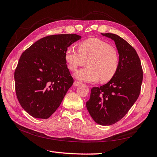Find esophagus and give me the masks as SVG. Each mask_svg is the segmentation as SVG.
I'll return each mask as SVG.
<instances>
[{"mask_svg": "<svg viewBox=\"0 0 157 157\" xmlns=\"http://www.w3.org/2000/svg\"><path fill=\"white\" fill-rule=\"evenodd\" d=\"M80 84H81L80 82H79L78 81H75V82H74V83H73V85L75 86H79V85H80Z\"/></svg>", "mask_w": 157, "mask_h": 157, "instance_id": "obj_1", "label": "esophagus"}]
</instances>
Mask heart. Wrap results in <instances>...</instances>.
I'll list each match as a JSON object with an SVG mask.
<instances>
[{
  "instance_id": "heart-1",
  "label": "heart",
  "mask_w": 157,
  "mask_h": 157,
  "mask_svg": "<svg viewBox=\"0 0 157 157\" xmlns=\"http://www.w3.org/2000/svg\"><path fill=\"white\" fill-rule=\"evenodd\" d=\"M78 51L68 47L64 52V58L68 68L75 71L87 62V68L74 73L78 80L84 82H107L117 73L119 56L117 50L107 42L98 38H90L78 45Z\"/></svg>"
}]
</instances>
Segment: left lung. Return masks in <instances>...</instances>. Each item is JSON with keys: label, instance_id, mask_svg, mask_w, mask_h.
<instances>
[{"label": "left lung", "instance_id": "1", "mask_svg": "<svg viewBox=\"0 0 157 157\" xmlns=\"http://www.w3.org/2000/svg\"><path fill=\"white\" fill-rule=\"evenodd\" d=\"M114 41L119 55L115 76L107 84L91 89L86 108L95 123L108 126L121 120L139 96L143 82L140 60L135 49L118 35L101 33Z\"/></svg>", "mask_w": 157, "mask_h": 157}]
</instances>
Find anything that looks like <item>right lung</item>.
Instances as JSON below:
<instances>
[{
    "mask_svg": "<svg viewBox=\"0 0 157 157\" xmlns=\"http://www.w3.org/2000/svg\"><path fill=\"white\" fill-rule=\"evenodd\" d=\"M81 38L75 34L48 36L21 55L14 72L15 90L21 106L31 116L47 119L59 107L73 84L65 50Z\"/></svg>",
    "mask_w": 157,
    "mask_h": 157,
    "instance_id": "add662e5",
    "label": "right lung"
}]
</instances>
